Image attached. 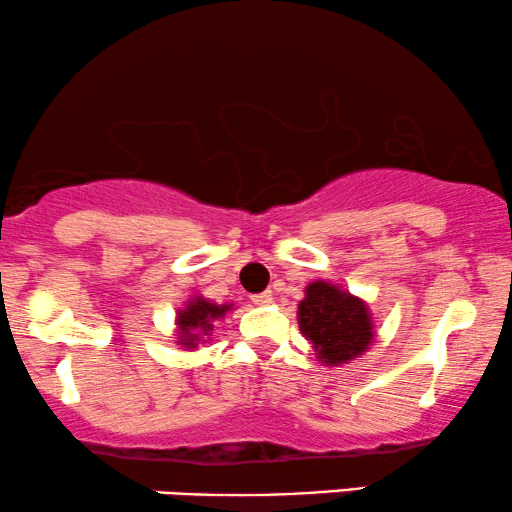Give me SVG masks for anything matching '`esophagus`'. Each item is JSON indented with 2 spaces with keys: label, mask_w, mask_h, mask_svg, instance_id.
Returning a JSON list of instances; mask_svg holds the SVG:
<instances>
[{
  "label": "esophagus",
  "mask_w": 512,
  "mask_h": 512,
  "mask_svg": "<svg viewBox=\"0 0 512 512\" xmlns=\"http://www.w3.org/2000/svg\"><path fill=\"white\" fill-rule=\"evenodd\" d=\"M251 301H254L256 305H268V303H272V291H263V294H254V296H251Z\"/></svg>",
  "instance_id": "34e87169"
}]
</instances>
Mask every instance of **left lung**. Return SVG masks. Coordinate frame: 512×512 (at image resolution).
Here are the masks:
<instances>
[{"label":"left lung","mask_w":512,"mask_h":512,"mask_svg":"<svg viewBox=\"0 0 512 512\" xmlns=\"http://www.w3.org/2000/svg\"><path fill=\"white\" fill-rule=\"evenodd\" d=\"M298 329L327 367L355 360L374 341L367 303L324 280L305 287V298L298 303Z\"/></svg>","instance_id":"obj_1"}]
</instances>
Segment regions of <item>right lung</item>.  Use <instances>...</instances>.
Wrapping results in <instances>:
<instances>
[{
    "label": "right lung",
    "instance_id": "right-lung-1",
    "mask_svg": "<svg viewBox=\"0 0 512 512\" xmlns=\"http://www.w3.org/2000/svg\"><path fill=\"white\" fill-rule=\"evenodd\" d=\"M232 305H216L202 296H192L183 310H178V345L195 350L202 338H209L214 322L223 320Z\"/></svg>",
    "mask_w": 512,
    "mask_h": 512
}]
</instances>
